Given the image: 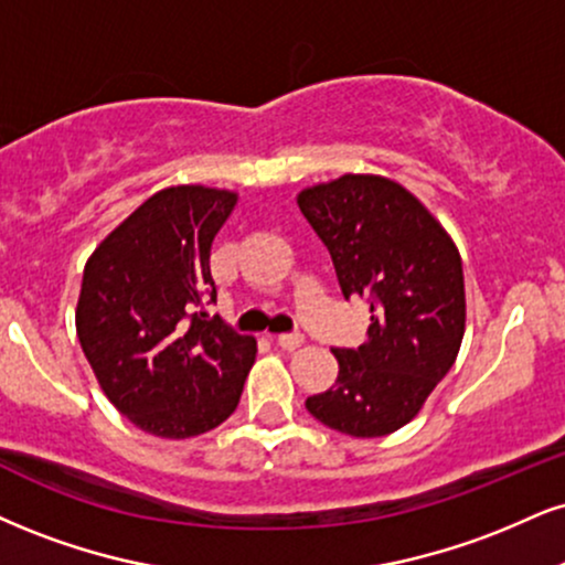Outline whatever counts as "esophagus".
Returning <instances> with one entry per match:
<instances>
[{
    "label": "esophagus",
    "instance_id": "esophagus-1",
    "mask_svg": "<svg viewBox=\"0 0 565 565\" xmlns=\"http://www.w3.org/2000/svg\"><path fill=\"white\" fill-rule=\"evenodd\" d=\"M302 342H305L302 334H278L276 337V344L281 350H297V348H302Z\"/></svg>",
    "mask_w": 565,
    "mask_h": 565
}]
</instances>
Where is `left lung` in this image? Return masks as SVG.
I'll return each instance as SVG.
<instances>
[{
  "mask_svg": "<svg viewBox=\"0 0 565 565\" xmlns=\"http://www.w3.org/2000/svg\"><path fill=\"white\" fill-rule=\"evenodd\" d=\"M334 263L344 300L365 297L358 350L334 352L337 382L305 399L310 416L355 439L386 437L418 416L458 358L466 331L460 253L403 183L344 173L297 194Z\"/></svg>",
  "mask_w": 565,
  "mask_h": 565,
  "instance_id": "left-lung-1",
  "label": "left lung"
}]
</instances>
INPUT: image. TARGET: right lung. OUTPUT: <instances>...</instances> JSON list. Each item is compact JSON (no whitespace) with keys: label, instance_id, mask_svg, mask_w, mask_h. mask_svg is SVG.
I'll return each mask as SVG.
<instances>
[{"label":"right lung","instance_id":"1","mask_svg":"<svg viewBox=\"0 0 565 565\" xmlns=\"http://www.w3.org/2000/svg\"><path fill=\"white\" fill-rule=\"evenodd\" d=\"M239 194L179 183L141 202L86 260L81 350L107 399L160 439L200 437L239 405L255 337L192 312L215 302L210 244Z\"/></svg>","mask_w":565,"mask_h":565}]
</instances>
